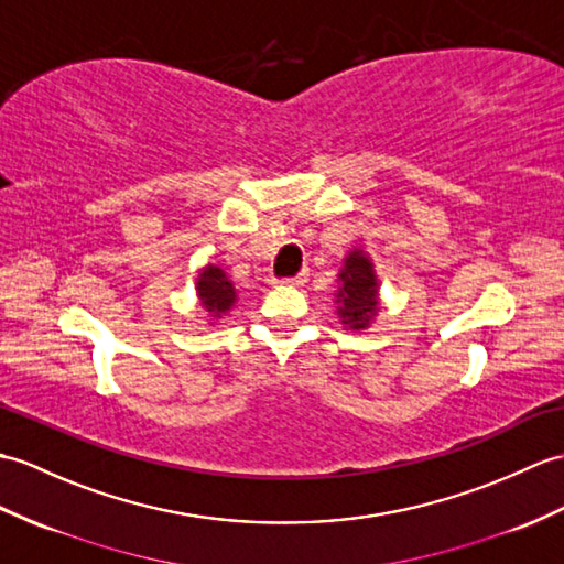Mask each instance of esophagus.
<instances>
[{"label": "esophagus", "mask_w": 564, "mask_h": 564, "mask_svg": "<svg viewBox=\"0 0 564 564\" xmlns=\"http://www.w3.org/2000/svg\"><path fill=\"white\" fill-rule=\"evenodd\" d=\"M283 283H285V285H291V288H300V285H305V283H307V271H300L297 276L285 279Z\"/></svg>", "instance_id": "1"}]
</instances>
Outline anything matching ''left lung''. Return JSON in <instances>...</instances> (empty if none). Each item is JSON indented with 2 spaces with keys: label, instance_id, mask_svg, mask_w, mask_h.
<instances>
[{
  "label": "left lung",
  "instance_id": "left-lung-1",
  "mask_svg": "<svg viewBox=\"0 0 564 564\" xmlns=\"http://www.w3.org/2000/svg\"><path fill=\"white\" fill-rule=\"evenodd\" d=\"M377 273L370 257L362 250H352L344 259V269L338 273V291H336V312L341 324L350 332L368 329L377 314L379 291H377Z\"/></svg>",
  "mask_w": 564,
  "mask_h": 564
}]
</instances>
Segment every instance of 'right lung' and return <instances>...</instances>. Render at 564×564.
<instances>
[{
  "instance_id": "obj_1",
  "label": "right lung",
  "mask_w": 564,
  "mask_h": 564,
  "mask_svg": "<svg viewBox=\"0 0 564 564\" xmlns=\"http://www.w3.org/2000/svg\"><path fill=\"white\" fill-rule=\"evenodd\" d=\"M196 295H199L202 307L212 314V317H220V314L230 312L235 300H238L232 283L226 276V271L214 264L202 269L199 279H196Z\"/></svg>"
}]
</instances>
